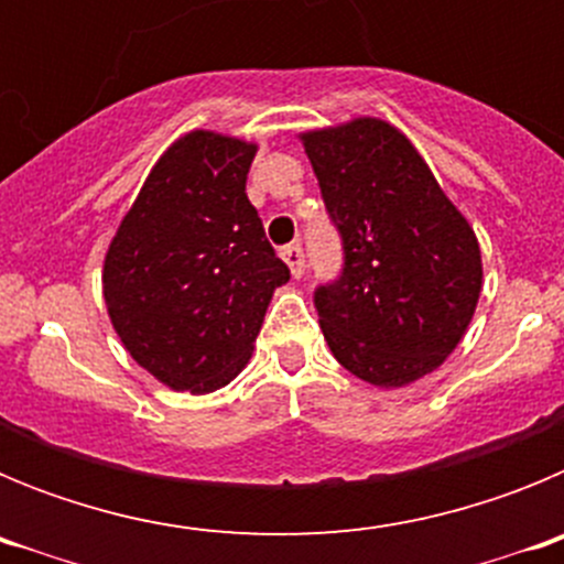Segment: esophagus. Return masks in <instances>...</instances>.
I'll use <instances>...</instances> for the list:
<instances>
[{"label": "esophagus", "instance_id": "esophagus-1", "mask_svg": "<svg viewBox=\"0 0 564 564\" xmlns=\"http://www.w3.org/2000/svg\"><path fill=\"white\" fill-rule=\"evenodd\" d=\"M282 259H285L296 279L305 273V251H302V246H285L282 248Z\"/></svg>", "mask_w": 564, "mask_h": 564}]
</instances>
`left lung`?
I'll list each match as a JSON object with an SVG mask.
<instances>
[{
	"label": "left lung",
	"instance_id": "1",
	"mask_svg": "<svg viewBox=\"0 0 564 564\" xmlns=\"http://www.w3.org/2000/svg\"><path fill=\"white\" fill-rule=\"evenodd\" d=\"M344 265L318 285V325L344 370L403 387L460 344L482 288L480 246L417 149L387 121L302 134Z\"/></svg>",
	"mask_w": 564,
	"mask_h": 564
}]
</instances>
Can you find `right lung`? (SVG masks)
Returning a JSON list of instances; mask_svg holds the SVG:
<instances>
[{"label": "right lung", "mask_w": 564, "mask_h": 564, "mask_svg": "<svg viewBox=\"0 0 564 564\" xmlns=\"http://www.w3.org/2000/svg\"><path fill=\"white\" fill-rule=\"evenodd\" d=\"M257 147L188 132L163 152L104 259V299L129 356L177 392L226 387L251 358L291 271L246 194Z\"/></svg>", "instance_id": "obj_1"}]
</instances>
